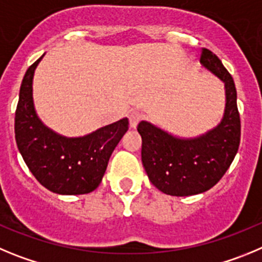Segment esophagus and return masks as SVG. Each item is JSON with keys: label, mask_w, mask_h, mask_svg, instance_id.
<instances>
[{"label": "esophagus", "mask_w": 262, "mask_h": 262, "mask_svg": "<svg viewBox=\"0 0 262 262\" xmlns=\"http://www.w3.org/2000/svg\"><path fill=\"white\" fill-rule=\"evenodd\" d=\"M141 119H142L141 114H138V112H132V114L129 115V125H130V128H137V125H138V122L141 121Z\"/></svg>", "instance_id": "1"}]
</instances>
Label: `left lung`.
<instances>
[{"instance_id":"obj_1","label":"left lung","mask_w":262,"mask_h":262,"mask_svg":"<svg viewBox=\"0 0 262 262\" xmlns=\"http://www.w3.org/2000/svg\"><path fill=\"white\" fill-rule=\"evenodd\" d=\"M201 63L225 83L226 107L215 128L194 138H180L147 121L137 130L142 137V164L148 179L169 195L199 194L213 188L225 175L240 143V115L236 87L230 73L213 52L202 48Z\"/></svg>"}]
</instances>
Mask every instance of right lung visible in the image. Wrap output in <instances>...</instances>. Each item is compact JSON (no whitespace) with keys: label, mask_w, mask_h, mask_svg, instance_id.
<instances>
[{"label":"right lung","mask_w":262,"mask_h":262,"mask_svg":"<svg viewBox=\"0 0 262 262\" xmlns=\"http://www.w3.org/2000/svg\"><path fill=\"white\" fill-rule=\"evenodd\" d=\"M28 68L15 111V141L25 163L43 187L57 194H86L99 187L111 154L128 130L126 117L83 137L57 134L37 117L32 79L37 63Z\"/></svg>","instance_id":"add662e5"}]
</instances>
